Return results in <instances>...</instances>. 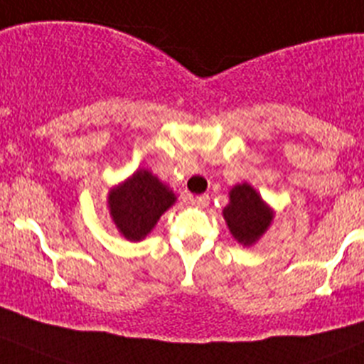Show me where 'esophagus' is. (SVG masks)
I'll list each match as a JSON object with an SVG mask.
<instances>
[{"mask_svg":"<svg viewBox=\"0 0 364 364\" xmlns=\"http://www.w3.org/2000/svg\"><path fill=\"white\" fill-rule=\"evenodd\" d=\"M193 202H195L198 207H207V205H209L210 198H209V195H200V196H196Z\"/></svg>","mask_w":364,"mask_h":364,"instance_id":"obj_1","label":"esophagus"}]
</instances>
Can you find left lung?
<instances>
[{"mask_svg":"<svg viewBox=\"0 0 364 364\" xmlns=\"http://www.w3.org/2000/svg\"><path fill=\"white\" fill-rule=\"evenodd\" d=\"M223 218L232 236L241 245H252L269 227L273 214L252 186L240 184L230 191V203L223 209Z\"/></svg>","mask_w":364,"mask_h":364,"instance_id":"left-lung-1","label":"left lung"}]
</instances>
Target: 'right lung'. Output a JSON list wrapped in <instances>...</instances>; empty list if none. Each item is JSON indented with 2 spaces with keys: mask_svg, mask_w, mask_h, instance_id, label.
Segmentation results:
<instances>
[{
  "mask_svg": "<svg viewBox=\"0 0 364 364\" xmlns=\"http://www.w3.org/2000/svg\"><path fill=\"white\" fill-rule=\"evenodd\" d=\"M175 202L157 176L139 169L109 195L110 216L127 240L141 241Z\"/></svg>",
  "mask_w": 364,
  "mask_h": 364,
  "instance_id": "add662e5",
  "label": "right lung"
}]
</instances>
